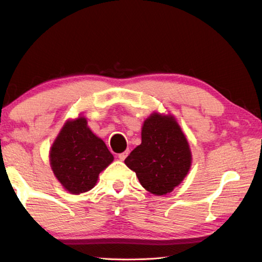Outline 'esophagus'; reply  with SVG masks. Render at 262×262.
<instances>
[{"label": "esophagus", "instance_id": "34e87169", "mask_svg": "<svg viewBox=\"0 0 262 262\" xmlns=\"http://www.w3.org/2000/svg\"><path fill=\"white\" fill-rule=\"evenodd\" d=\"M127 156H128V150H126L125 152H121V154L118 155V157H119V159H120V161H125Z\"/></svg>", "mask_w": 262, "mask_h": 262}]
</instances>
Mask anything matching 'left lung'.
I'll return each instance as SVG.
<instances>
[{
	"mask_svg": "<svg viewBox=\"0 0 262 262\" xmlns=\"http://www.w3.org/2000/svg\"><path fill=\"white\" fill-rule=\"evenodd\" d=\"M142 142L125 159L140 184L155 195L171 193L192 165V152L179 123L172 114L154 112L145 119Z\"/></svg>",
	"mask_w": 262,
	"mask_h": 262,
	"instance_id": "obj_1",
	"label": "left lung"
}]
</instances>
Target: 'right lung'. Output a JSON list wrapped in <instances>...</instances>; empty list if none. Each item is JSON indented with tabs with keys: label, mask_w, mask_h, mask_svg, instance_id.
Returning <instances> with one entry per match:
<instances>
[{
	"label": "right lung",
	"mask_w": 262,
	"mask_h": 262,
	"mask_svg": "<svg viewBox=\"0 0 262 262\" xmlns=\"http://www.w3.org/2000/svg\"><path fill=\"white\" fill-rule=\"evenodd\" d=\"M113 159L83 115L66 121L50 150L53 173L66 190L76 195L94 188L99 173Z\"/></svg>",
	"instance_id": "1"
}]
</instances>
